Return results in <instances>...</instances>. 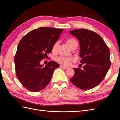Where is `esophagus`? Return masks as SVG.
Masks as SVG:
<instances>
[{
    "mask_svg": "<svg viewBox=\"0 0 120 120\" xmlns=\"http://www.w3.org/2000/svg\"><path fill=\"white\" fill-rule=\"evenodd\" d=\"M60 68H66V69H68V68L67 67H64V66H63V65H60Z\"/></svg>",
    "mask_w": 120,
    "mask_h": 120,
    "instance_id": "34e87169",
    "label": "esophagus"
}]
</instances>
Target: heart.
<instances>
[{"label": "heart", "mask_w": 120, "mask_h": 120, "mask_svg": "<svg viewBox=\"0 0 120 120\" xmlns=\"http://www.w3.org/2000/svg\"><path fill=\"white\" fill-rule=\"evenodd\" d=\"M66 43L71 49L75 46L78 45V41L74 38H68L66 41ZM58 46V42H56L53 45L52 48V50L53 52H56ZM56 60L58 63L63 64L65 66H68L70 65L71 62L74 60V59L72 57H66V56H60L56 59Z\"/></svg>", "instance_id": "1"}]
</instances>
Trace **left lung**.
Returning <instances> with one entry per match:
<instances>
[{
    "mask_svg": "<svg viewBox=\"0 0 120 120\" xmlns=\"http://www.w3.org/2000/svg\"><path fill=\"white\" fill-rule=\"evenodd\" d=\"M77 38L80 45L79 56L83 69L74 68L75 75L70 80L82 90H90L99 85L111 66L110 52L101 36L86 29L69 31Z\"/></svg>",
    "mask_w": 120,
    "mask_h": 120,
    "instance_id": "left-lung-1",
    "label": "left lung"
}]
</instances>
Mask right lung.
Here are the masks:
<instances>
[{
    "label": "right lung",
    "mask_w": 120,
    "mask_h": 120,
    "mask_svg": "<svg viewBox=\"0 0 120 120\" xmlns=\"http://www.w3.org/2000/svg\"><path fill=\"white\" fill-rule=\"evenodd\" d=\"M63 29L41 27L31 30L22 38L14 57L17 78L28 90L38 92L49 85L55 69L60 65L54 61L45 66L41 64L47 54L52 52L53 45Z\"/></svg>",
    "instance_id": "1"
}]
</instances>
